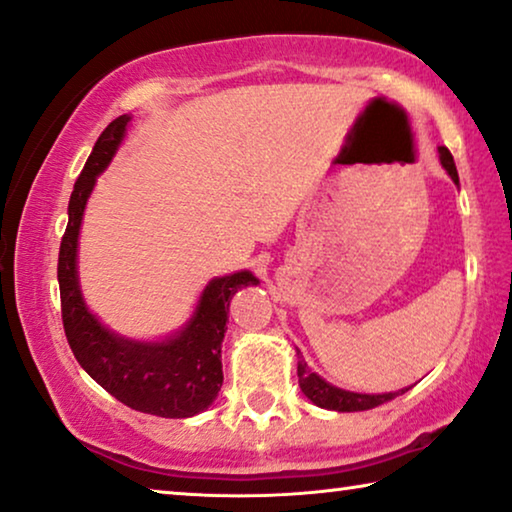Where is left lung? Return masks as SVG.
<instances>
[{"label":"left lung","instance_id":"1","mask_svg":"<svg viewBox=\"0 0 512 512\" xmlns=\"http://www.w3.org/2000/svg\"><path fill=\"white\" fill-rule=\"evenodd\" d=\"M439 160L441 165H444V170L451 174V179L455 183H460V177H457V167H455V160L453 154L448 151L446 147H439ZM296 356H299V386L301 391L305 393V398L312 400L317 404V407L322 409H331V411H365V409H372V407H379V404H384L388 400L398 398V395L407 393L409 388H402L398 393H384V395H363V393H349V391H342V388H335L331 384H326L322 377H317L315 372L308 368V363L303 361V356L299 349H296Z\"/></svg>","mask_w":512,"mask_h":512}]
</instances>
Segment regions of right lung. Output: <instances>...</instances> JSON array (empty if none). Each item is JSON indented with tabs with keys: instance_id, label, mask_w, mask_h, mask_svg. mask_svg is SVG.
<instances>
[{
	"instance_id": "1",
	"label": "right lung",
	"mask_w": 512,
	"mask_h": 512,
	"mask_svg": "<svg viewBox=\"0 0 512 512\" xmlns=\"http://www.w3.org/2000/svg\"><path fill=\"white\" fill-rule=\"evenodd\" d=\"M128 121L131 117L121 114L98 137L68 202V225L57 264L61 322L78 363L112 398L142 414L188 418L207 409L223 386L220 347L232 296L259 280L250 271L211 280L186 329L165 342L124 340L98 324L80 294L75 269L78 234L91 188L124 140Z\"/></svg>"
}]
</instances>
